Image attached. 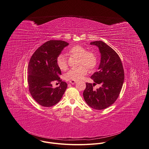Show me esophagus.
Here are the masks:
<instances>
[{"label": "esophagus", "mask_w": 149, "mask_h": 149, "mask_svg": "<svg viewBox=\"0 0 149 149\" xmlns=\"http://www.w3.org/2000/svg\"><path fill=\"white\" fill-rule=\"evenodd\" d=\"M70 84H72V85H74V84H75L76 83V81H70Z\"/></svg>", "instance_id": "obj_1"}]
</instances>
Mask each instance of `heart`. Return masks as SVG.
I'll return each instance as SVG.
<instances>
[{
  "label": "heart",
  "mask_w": 149,
  "mask_h": 149,
  "mask_svg": "<svg viewBox=\"0 0 149 149\" xmlns=\"http://www.w3.org/2000/svg\"><path fill=\"white\" fill-rule=\"evenodd\" d=\"M67 55L78 58V67L72 68L65 75V79L68 81H78L81 79L87 73L88 68L93 70L97 64V57L93 52L88 51L87 49L81 45H75L71 47L68 51ZM56 63L58 67L61 71H65L68 68L67 61L63 55H59Z\"/></svg>",
  "instance_id": "1"
}]
</instances>
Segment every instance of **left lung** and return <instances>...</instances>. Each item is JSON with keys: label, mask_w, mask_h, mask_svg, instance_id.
Here are the masks:
<instances>
[{"label": "left lung", "mask_w": 149, "mask_h": 149, "mask_svg": "<svg viewBox=\"0 0 149 149\" xmlns=\"http://www.w3.org/2000/svg\"><path fill=\"white\" fill-rule=\"evenodd\" d=\"M98 47L101 62L98 71L91 77L94 83H86L83 93L87 104L97 110H102L112 105L119 97L124 80V72L118 54L102 41L90 42ZM100 84L101 87L95 91L93 87Z\"/></svg>", "instance_id": "8db88e82"}]
</instances>
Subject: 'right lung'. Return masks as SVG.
<instances>
[{
  "instance_id": "right-lung-1",
  "label": "right lung",
  "mask_w": 149,
  "mask_h": 149,
  "mask_svg": "<svg viewBox=\"0 0 149 149\" xmlns=\"http://www.w3.org/2000/svg\"><path fill=\"white\" fill-rule=\"evenodd\" d=\"M68 43L61 40H49L41 45L30 58L28 68L29 90L33 98L40 105L51 107L58 103L67 87L61 81V70L56 59ZM54 81L61 82L53 88Z\"/></svg>"
}]
</instances>
